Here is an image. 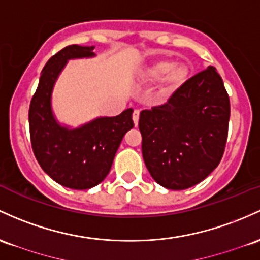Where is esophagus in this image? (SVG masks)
<instances>
[{
	"label": "esophagus",
	"instance_id": "esophagus-1",
	"mask_svg": "<svg viewBox=\"0 0 260 260\" xmlns=\"http://www.w3.org/2000/svg\"><path fill=\"white\" fill-rule=\"evenodd\" d=\"M133 122H135V125H138V121H139V111L136 110L132 115Z\"/></svg>",
	"mask_w": 260,
	"mask_h": 260
}]
</instances>
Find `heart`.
Here are the masks:
<instances>
[{
	"mask_svg": "<svg viewBox=\"0 0 260 260\" xmlns=\"http://www.w3.org/2000/svg\"><path fill=\"white\" fill-rule=\"evenodd\" d=\"M189 74V69L184 64H173L170 60L161 59L153 62L144 71L147 81H159L162 79L165 92H172L181 86Z\"/></svg>",
	"mask_w": 260,
	"mask_h": 260,
	"instance_id": "b5f03b06",
	"label": "heart"
}]
</instances>
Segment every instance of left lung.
<instances>
[{"instance_id":"8db88e82","label":"left lung","mask_w":260,"mask_h":260,"mask_svg":"<svg viewBox=\"0 0 260 260\" xmlns=\"http://www.w3.org/2000/svg\"><path fill=\"white\" fill-rule=\"evenodd\" d=\"M230 112V98L213 67L185 81L164 105L142 111V153L154 180L184 190L206 179L223 156Z\"/></svg>"}]
</instances>
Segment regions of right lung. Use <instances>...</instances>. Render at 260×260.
<instances>
[{"label": "right lung", "mask_w": 260, "mask_h": 260, "mask_svg": "<svg viewBox=\"0 0 260 260\" xmlns=\"http://www.w3.org/2000/svg\"><path fill=\"white\" fill-rule=\"evenodd\" d=\"M93 48L73 44L51 56L43 68L28 113L30 143L39 165L54 181L75 190L90 189L106 178L122 138L135 125L132 108L75 129L54 118L51 91L59 74L70 59L95 56Z\"/></svg>", "instance_id": "1"}]
</instances>
